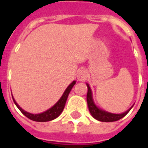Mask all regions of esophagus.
Returning a JSON list of instances; mask_svg holds the SVG:
<instances>
[{"mask_svg":"<svg viewBox=\"0 0 148 148\" xmlns=\"http://www.w3.org/2000/svg\"><path fill=\"white\" fill-rule=\"evenodd\" d=\"M88 77V74L85 70H80L77 74V78L80 81H85Z\"/></svg>","mask_w":148,"mask_h":148,"instance_id":"1","label":"esophagus"}]
</instances>
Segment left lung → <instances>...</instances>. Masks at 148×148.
<instances>
[{
	"label": "left lung",
	"mask_w": 148,
	"mask_h": 148,
	"mask_svg": "<svg viewBox=\"0 0 148 148\" xmlns=\"http://www.w3.org/2000/svg\"><path fill=\"white\" fill-rule=\"evenodd\" d=\"M88 86V94H87V102H88V106L90 110V113L93 116V117H95V119L97 121L102 122H113L118 121V120L121 119L122 117H124L127 113L130 111L131 108H133V106H131V108L130 109L125 111L124 113L122 114H112V113L108 112L105 110H101L99 108H97V106L95 105V102L93 101L92 97V91L91 89L88 85V84H87Z\"/></svg>",
	"instance_id": "obj_1"
}]
</instances>
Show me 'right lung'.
I'll return each mask as SVG.
<instances>
[{
    "label": "right lung",
    "mask_w": 148,
    "mask_h": 148,
    "mask_svg": "<svg viewBox=\"0 0 148 148\" xmlns=\"http://www.w3.org/2000/svg\"><path fill=\"white\" fill-rule=\"evenodd\" d=\"M75 84H76V81H74L69 86H68V87H67V89L65 90V91L64 92L63 95L60 98V100H59L52 108H51L45 111V112L40 113V114H31V113L27 112V111L23 110V109L17 104V102L15 101V100L14 99V97H13L12 96L13 101H14V103L17 107V108L21 111L22 114L24 115H25L27 117H28L29 119L38 122L50 121H52V120L57 118V117L62 113L63 110H64V108L66 101H67V97H68V95H69L70 91L71 90L72 88L74 87V85Z\"/></svg>",
    "instance_id": "right-lung-1"
}]
</instances>
